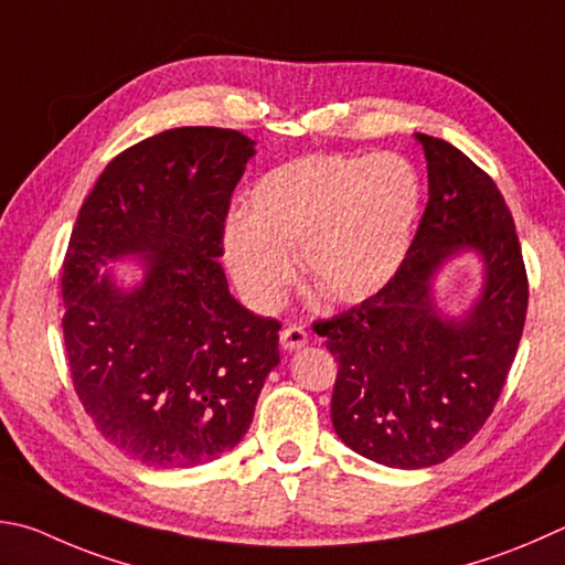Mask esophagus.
<instances>
[{"label": "esophagus", "instance_id": "esophagus-1", "mask_svg": "<svg viewBox=\"0 0 565 565\" xmlns=\"http://www.w3.org/2000/svg\"><path fill=\"white\" fill-rule=\"evenodd\" d=\"M279 341H281L284 351H299V348H303L306 343H309V331H306L303 326L291 323V326L284 328L281 335H279Z\"/></svg>", "mask_w": 565, "mask_h": 565}]
</instances>
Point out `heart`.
Segmentation results:
<instances>
[{
    "mask_svg": "<svg viewBox=\"0 0 565 565\" xmlns=\"http://www.w3.org/2000/svg\"><path fill=\"white\" fill-rule=\"evenodd\" d=\"M417 207L415 172L393 152L296 158L254 182L249 217L224 227V259L256 311L279 309L296 279V249L309 289L358 303L403 262Z\"/></svg>",
    "mask_w": 565,
    "mask_h": 565,
    "instance_id": "1",
    "label": "heart"
}]
</instances>
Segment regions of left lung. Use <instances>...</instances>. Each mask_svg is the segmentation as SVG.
<instances>
[{"label": "left lung", "instance_id": "obj_1", "mask_svg": "<svg viewBox=\"0 0 565 565\" xmlns=\"http://www.w3.org/2000/svg\"><path fill=\"white\" fill-rule=\"evenodd\" d=\"M415 138L427 158L429 200L403 264L371 299L313 323L338 361L335 435L397 469L439 465L484 427L529 306L514 217L494 180L447 140ZM461 248L480 252L486 289L465 322H445L428 279Z\"/></svg>", "mask_w": 565, "mask_h": 565}]
</instances>
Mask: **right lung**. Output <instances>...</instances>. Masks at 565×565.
Segmentation results:
<instances>
[{
  "label": "right lung",
  "mask_w": 565,
  "mask_h": 565,
  "mask_svg": "<svg viewBox=\"0 0 565 565\" xmlns=\"http://www.w3.org/2000/svg\"><path fill=\"white\" fill-rule=\"evenodd\" d=\"M254 140L230 128H172L100 172L61 274L74 390L110 445L148 467H198L247 435L279 365L276 318L234 299L220 266L232 192ZM143 256L126 292L97 269Z\"/></svg>",
  "instance_id": "right-lung-1"
}]
</instances>
